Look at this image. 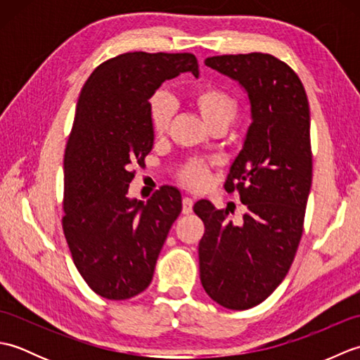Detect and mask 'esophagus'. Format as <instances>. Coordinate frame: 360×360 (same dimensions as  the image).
Segmentation results:
<instances>
[{
  "mask_svg": "<svg viewBox=\"0 0 360 360\" xmlns=\"http://www.w3.org/2000/svg\"><path fill=\"white\" fill-rule=\"evenodd\" d=\"M192 212H193V200L192 198H184V200H182V213H184V215H190Z\"/></svg>",
  "mask_w": 360,
  "mask_h": 360,
  "instance_id": "esophagus-1",
  "label": "esophagus"
}]
</instances>
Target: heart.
Here are the masks:
<instances>
[{
  "mask_svg": "<svg viewBox=\"0 0 360 360\" xmlns=\"http://www.w3.org/2000/svg\"><path fill=\"white\" fill-rule=\"evenodd\" d=\"M190 102L195 106V110L200 112L201 119L205 122L209 128L213 127H229L238 116V102L236 98L229 94L227 91L217 86H200L196 88ZM173 114L172 101L165 94H156L150 102V119L153 133L158 137L167 134L170 128ZM210 168L209 164L200 159L188 160V162L181 168L178 178L181 184L188 188L201 190L205 187L209 181Z\"/></svg>",
  "mask_w": 360,
  "mask_h": 360,
  "instance_id": "heart-1",
  "label": "heart"
}]
</instances>
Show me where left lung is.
I'll return each instance as SVG.
<instances>
[{"label":"left lung","mask_w":360,"mask_h":360,"mask_svg":"<svg viewBox=\"0 0 360 360\" xmlns=\"http://www.w3.org/2000/svg\"><path fill=\"white\" fill-rule=\"evenodd\" d=\"M205 65L246 91L252 124L224 184L246 205L243 223L207 200L193 205L205 226L200 277L213 302L249 309L286 277L302 238L312 181L309 105L298 75L269 53L209 57Z\"/></svg>","instance_id":"left-lung-1"}]
</instances>
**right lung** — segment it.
Instances as JSON below:
<instances>
[{
  "label": "right lung",
  "instance_id": "add662e5",
  "mask_svg": "<svg viewBox=\"0 0 360 360\" xmlns=\"http://www.w3.org/2000/svg\"><path fill=\"white\" fill-rule=\"evenodd\" d=\"M181 72L200 75L193 53L127 52L97 66L82 88L65 151L63 232L83 280L108 300L148 288L182 210L172 186L147 202L128 198L131 167L155 141L150 98Z\"/></svg>",
  "mask_w": 360,
  "mask_h": 360
}]
</instances>
